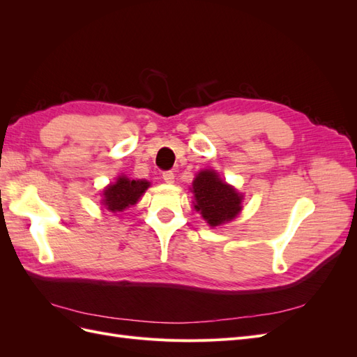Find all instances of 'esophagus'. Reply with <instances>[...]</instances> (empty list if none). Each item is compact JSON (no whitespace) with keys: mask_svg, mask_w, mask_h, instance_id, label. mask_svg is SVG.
I'll return each mask as SVG.
<instances>
[{"mask_svg":"<svg viewBox=\"0 0 357 357\" xmlns=\"http://www.w3.org/2000/svg\"><path fill=\"white\" fill-rule=\"evenodd\" d=\"M162 178H164L167 183H169V185H171V183H174V172L164 171V172H162Z\"/></svg>","mask_w":357,"mask_h":357,"instance_id":"esophagus-1","label":"esophagus"}]
</instances>
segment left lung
I'll return each mask as SVG.
<instances>
[{"label": "left lung", "mask_w": 357, "mask_h": 357, "mask_svg": "<svg viewBox=\"0 0 357 357\" xmlns=\"http://www.w3.org/2000/svg\"><path fill=\"white\" fill-rule=\"evenodd\" d=\"M192 192L195 193L197 211H201L210 226L229 222L241 211L243 195L222 181L214 171H201L193 180Z\"/></svg>", "instance_id": "1"}]
</instances>
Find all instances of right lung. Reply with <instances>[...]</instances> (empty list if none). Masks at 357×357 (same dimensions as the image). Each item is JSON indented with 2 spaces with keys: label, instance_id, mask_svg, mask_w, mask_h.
<instances>
[{
  "label": "right lung",
  "instance_id": "right-lung-1",
  "mask_svg": "<svg viewBox=\"0 0 357 357\" xmlns=\"http://www.w3.org/2000/svg\"><path fill=\"white\" fill-rule=\"evenodd\" d=\"M150 183L146 180H129L119 177L116 183L104 189L102 204L110 211H123L125 208L135 205L143 195Z\"/></svg>",
  "mask_w": 357,
  "mask_h": 357
}]
</instances>
